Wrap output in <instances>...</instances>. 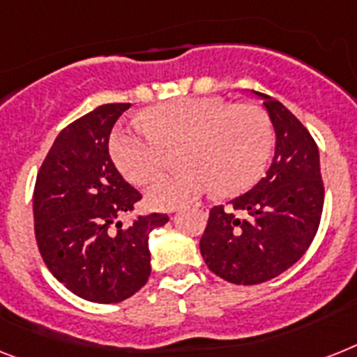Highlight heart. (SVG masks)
I'll use <instances>...</instances> for the list:
<instances>
[{
    "instance_id": "obj_1",
    "label": "heart",
    "mask_w": 357,
    "mask_h": 357,
    "mask_svg": "<svg viewBox=\"0 0 357 357\" xmlns=\"http://www.w3.org/2000/svg\"><path fill=\"white\" fill-rule=\"evenodd\" d=\"M187 169L158 178L146 190L153 208H178L216 188L222 196L244 192L262 176L273 149L268 115L253 104L222 97H187L161 102L143 123L113 133L109 152L124 178L149 183L179 149Z\"/></svg>"
}]
</instances>
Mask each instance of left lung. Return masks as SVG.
<instances>
[{
	"label": "left lung",
	"mask_w": 357,
	"mask_h": 357,
	"mask_svg": "<svg viewBox=\"0 0 357 357\" xmlns=\"http://www.w3.org/2000/svg\"><path fill=\"white\" fill-rule=\"evenodd\" d=\"M264 100L275 128V155L249 192L208 213L199 251L207 268L233 284H260L291 268L306 253L324 204L319 149L299 119L269 95Z\"/></svg>",
	"instance_id": "obj_1"
}]
</instances>
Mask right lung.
<instances>
[{
	"mask_svg": "<svg viewBox=\"0 0 357 357\" xmlns=\"http://www.w3.org/2000/svg\"><path fill=\"white\" fill-rule=\"evenodd\" d=\"M128 102L102 104L58 133L36 176L34 234L49 271L91 303L132 297L150 277L149 236L167 214L137 216L124 227L141 192L115 169L109 133Z\"/></svg>",
	"mask_w": 357,
	"mask_h": 357,
	"instance_id": "right-lung-1",
	"label": "right lung"
}]
</instances>
